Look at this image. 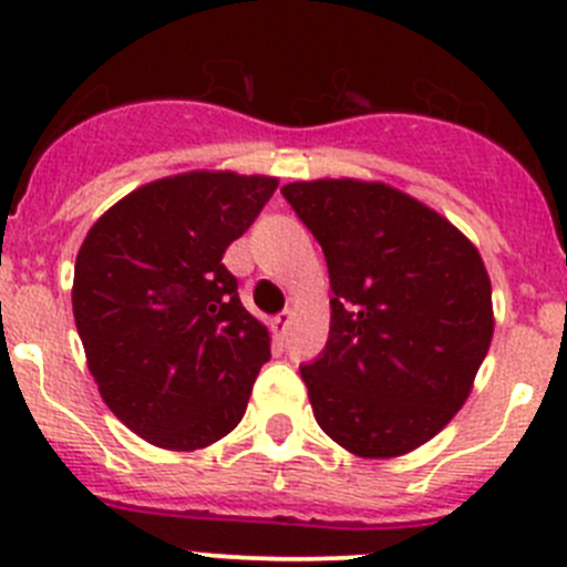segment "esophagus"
Listing matches in <instances>:
<instances>
[{
    "label": "esophagus",
    "instance_id": "34e87169",
    "mask_svg": "<svg viewBox=\"0 0 567 567\" xmlns=\"http://www.w3.org/2000/svg\"><path fill=\"white\" fill-rule=\"evenodd\" d=\"M290 321H293V310H282V312H279V316L271 318V329H274V334H277L279 340H282L285 334H288Z\"/></svg>",
    "mask_w": 567,
    "mask_h": 567
}]
</instances>
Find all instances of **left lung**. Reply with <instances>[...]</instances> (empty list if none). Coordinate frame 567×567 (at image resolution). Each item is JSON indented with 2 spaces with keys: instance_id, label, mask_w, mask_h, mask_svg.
Masks as SVG:
<instances>
[{
  "instance_id": "1",
  "label": "left lung",
  "mask_w": 567,
  "mask_h": 567,
  "mask_svg": "<svg viewBox=\"0 0 567 567\" xmlns=\"http://www.w3.org/2000/svg\"><path fill=\"white\" fill-rule=\"evenodd\" d=\"M321 244L329 340L301 365L316 421L365 460L410 454L457 415L493 340L476 246L404 190L362 179L282 188Z\"/></svg>"
}]
</instances>
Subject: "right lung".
<instances>
[{"mask_svg":"<svg viewBox=\"0 0 567 567\" xmlns=\"http://www.w3.org/2000/svg\"><path fill=\"white\" fill-rule=\"evenodd\" d=\"M279 179L188 172L115 202L80 246L76 332L104 404L137 437L196 452L235 430L271 357L224 251Z\"/></svg>","mask_w":567,"mask_h":567,"instance_id":"obj_1","label":"right lung"}]
</instances>
